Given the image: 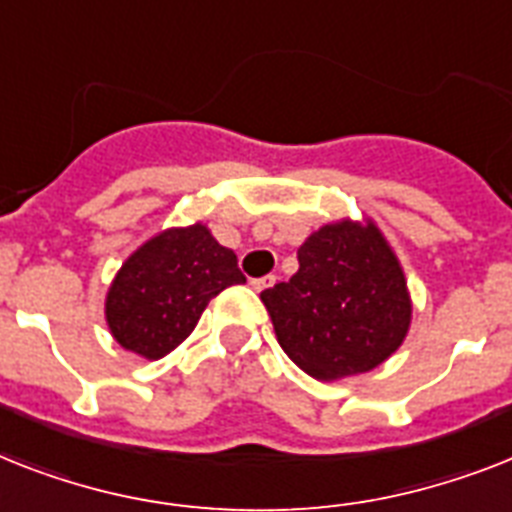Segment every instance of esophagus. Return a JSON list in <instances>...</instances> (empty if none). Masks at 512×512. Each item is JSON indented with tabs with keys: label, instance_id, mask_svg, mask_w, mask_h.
<instances>
[{
	"label": "esophagus",
	"instance_id": "1",
	"mask_svg": "<svg viewBox=\"0 0 512 512\" xmlns=\"http://www.w3.org/2000/svg\"><path fill=\"white\" fill-rule=\"evenodd\" d=\"M273 284H276V276H273V273L263 278H252V289H255V292H265V289H270Z\"/></svg>",
	"mask_w": 512,
	"mask_h": 512
}]
</instances>
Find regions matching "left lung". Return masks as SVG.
<instances>
[{
    "instance_id": "left-lung-1",
    "label": "left lung",
    "mask_w": 512,
    "mask_h": 512,
    "mask_svg": "<svg viewBox=\"0 0 512 512\" xmlns=\"http://www.w3.org/2000/svg\"><path fill=\"white\" fill-rule=\"evenodd\" d=\"M299 270L260 294L278 344L318 381L373 371L410 328V294L373 223L318 228L297 249Z\"/></svg>"
}]
</instances>
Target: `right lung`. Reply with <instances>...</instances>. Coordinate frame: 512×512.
I'll list each match as a JSON object with an SVG mask.
<instances>
[{
	"label": "right lung",
	"instance_id": "right-lung-1",
	"mask_svg": "<svg viewBox=\"0 0 512 512\" xmlns=\"http://www.w3.org/2000/svg\"><path fill=\"white\" fill-rule=\"evenodd\" d=\"M244 281L234 252L202 223L168 228L118 270L105 302L107 326L120 347L160 360L194 331L210 299Z\"/></svg>",
	"mask_w": 512,
	"mask_h": 512
}]
</instances>
